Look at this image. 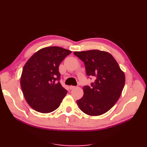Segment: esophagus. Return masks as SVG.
Instances as JSON below:
<instances>
[{"label": "esophagus", "instance_id": "esophagus-1", "mask_svg": "<svg viewBox=\"0 0 147 147\" xmlns=\"http://www.w3.org/2000/svg\"><path fill=\"white\" fill-rule=\"evenodd\" d=\"M75 88V86H72V85H71V86H69V89H70V90H73V89H74Z\"/></svg>", "mask_w": 147, "mask_h": 147}]
</instances>
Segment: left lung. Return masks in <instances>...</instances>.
Here are the masks:
<instances>
[{
    "instance_id": "1",
    "label": "left lung",
    "mask_w": 147,
    "mask_h": 147,
    "mask_svg": "<svg viewBox=\"0 0 147 147\" xmlns=\"http://www.w3.org/2000/svg\"><path fill=\"white\" fill-rule=\"evenodd\" d=\"M74 54L84 63L88 76L95 79L91 86L83 87L84 95L77 100L79 108L91 116L108 112L121 94L125 83L124 72L109 53L92 50Z\"/></svg>"
}]
</instances>
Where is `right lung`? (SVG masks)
Segmentation results:
<instances>
[{"label": "right lung", "mask_w": 147, "mask_h": 147, "mask_svg": "<svg viewBox=\"0 0 147 147\" xmlns=\"http://www.w3.org/2000/svg\"><path fill=\"white\" fill-rule=\"evenodd\" d=\"M72 51L59 47L41 49L24 66L21 86L26 100L37 112L48 113L59 107L67 93L59 81L60 63Z\"/></svg>", "instance_id": "right-lung-1"}]
</instances>
